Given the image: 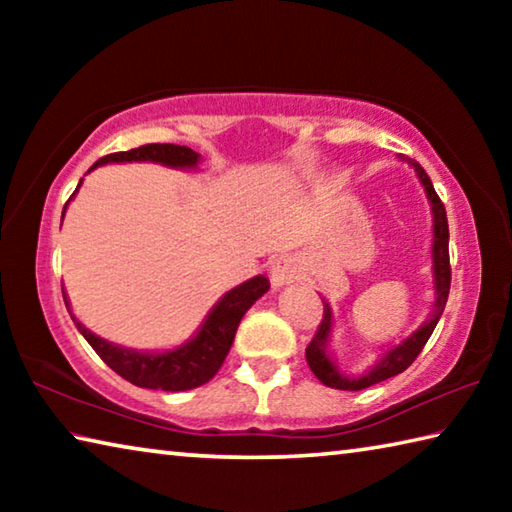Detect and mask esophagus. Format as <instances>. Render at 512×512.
Instances as JSON below:
<instances>
[{
	"instance_id": "obj_1",
	"label": "esophagus",
	"mask_w": 512,
	"mask_h": 512,
	"mask_svg": "<svg viewBox=\"0 0 512 512\" xmlns=\"http://www.w3.org/2000/svg\"><path fill=\"white\" fill-rule=\"evenodd\" d=\"M268 271H271L273 287L280 289V287H287V284H291V282L300 280L302 264H300L298 257L280 255V257L271 259V266H268Z\"/></svg>"
}]
</instances>
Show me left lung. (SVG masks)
I'll return each instance as SVG.
<instances>
[{"label":"left lung","instance_id":"obj_1","mask_svg":"<svg viewBox=\"0 0 512 512\" xmlns=\"http://www.w3.org/2000/svg\"><path fill=\"white\" fill-rule=\"evenodd\" d=\"M404 160V158H400ZM409 167L415 171V176L424 187V194L429 198L431 205V214H433V244H431V268H433V289H436V300H433L431 314L424 323L415 329V332L404 339L400 345L386 350L381 354V359H377L375 366H372L368 372L363 375L352 377L348 372H343L339 368V363L334 361L332 354H329L327 345H329V336H332V327H334V314L329 302L323 300L325 305V314L323 320H320L318 332L311 343L307 345V363L314 375L323 381L329 388H339V391H363V388H370L384 381L388 377H395L404 372L415 361V357L422 352L424 343L429 341V336L436 329L440 316H443L445 305H447V296H449V284H452V268H449V225H447V212L445 205L440 203V198L436 194V189L431 185V178L424 173L415 160H409Z\"/></svg>","mask_w":512,"mask_h":512}]
</instances>
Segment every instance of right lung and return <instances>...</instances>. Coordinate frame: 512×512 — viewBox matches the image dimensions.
<instances>
[{"mask_svg":"<svg viewBox=\"0 0 512 512\" xmlns=\"http://www.w3.org/2000/svg\"><path fill=\"white\" fill-rule=\"evenodd\" d=\"M198 160H201V155L189 149V146L144 144L140 149L106 155V158L94 162L90 171L110 162H155L171 169H196ZM79 187H76V192H79ZM72 198H69V201H72ZM65 210H63V216H65ZM268 287H271V284H268L266 275H255L250 277V280L241 282L239 287L223 293L219 302L210 309V314L205 316L203 325L198 327V332L192 336V339L183 345H178V348L164 350V352L131 350V348H124V345H115L106 339H101V336L92 334L88 327L76 320L72 309H69L65 289H63V298H65L69 316H72L74 325L79 327V332L85 336V341L92 345L94 352L103 359V363L115 370L119 377H124L126 381H131V384L140 388L180 393V391H192V388L207 384V381L219 372V368L223 366V361L232 348V341H235L241 318H244L246 311L255 305V300L264 296Z\"/></svg>","mask_w":512,"mask_h":512,"instance_id":"right-lung-1","label":"right lung"}]
</instances>
